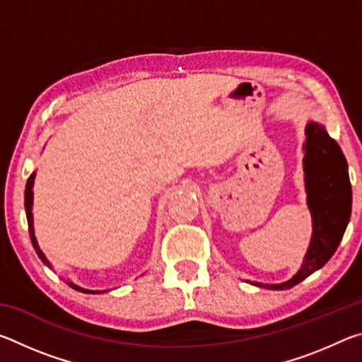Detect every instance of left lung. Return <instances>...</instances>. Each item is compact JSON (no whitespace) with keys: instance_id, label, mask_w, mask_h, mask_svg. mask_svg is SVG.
<instances>
[{"instance_id":"8db88e82","label":"left lung","mask_w":362,"mask_h":362,"mask_svg":"<svg viewBox=\"0 0 362 362\" xmlns=\"http://www.w3.org/2000/svg\"><path fill=\"white\" fill-rule=\"evenodd\" d=\"M303 179L306 204L311 214V241L302 267L291 279L279 284L249 281L272 291L291 289L322 268L339 247L351 216V183L348 164L339 144L321 122L308 121L303 142Z\"/></svg>"}]
</instances>
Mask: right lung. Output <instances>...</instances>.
<instances>
[{"instance_id":"1","label":"right lung","mask_w":362,"mask_h":362,"mask_svg":"<svg viewBox=\"0 0 362 362\" xmlns=\"http://www.w3.org/2000/svg\"><path fill=\"white\" fill-rule=\"evenodd\" d=\"M35 177H36V170H33L32 175L28 177L27 180V185H25V214H27V222H28V231H30V240H32L33 247L36 250V254L41 259V262L45 263L46 267L52 268L51 262L46 259V255L38 246V241H36V236H35V228H33V185H35ZM66 284L70 287H73L75 291H79L83 293H100V292H107V291H90V289H84V287H79L75 283H71V281H66Z\"/></svg>"}]
</instances>
